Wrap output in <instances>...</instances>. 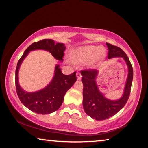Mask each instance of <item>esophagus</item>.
<instances>
[{
    "label": "esophagus",
    "mask_w": 148,
    "mask_h": 148,
    "mask_svg": "<svg viewBox=\"0 0 148 148\" xmlns=\"http://www.w3.org/2000/svg\"><path fill=\"white\" fill-rule=\"evenodd\" d=\"M76 76H77V79H79V80L81 79V78H82V74H80L79 72H77V73L76 74Z\"/></svg>",
    "instance_id": "esophagus-1"
}]
</instances>
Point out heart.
<instances>
[{
	"label": "heart",
	"mask_w": 148,
	"mask_h": 148,
	"mask_svg": "<svg viewBox=\"0 0 148 148\" xmlns=\"http://www.w3.org/2000/svg\"><path fill=\"white\" fill-rule=\"evenodd\" d=\"M106 56V48L103 46L88 45L72 49L70 58L74 64H82L86 62L87 68H95Z\"/></svg>",
	"instance_id": "obj_1"
}]
</instances>
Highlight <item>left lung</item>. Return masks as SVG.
I'll return each mask as SVG.
<instances>
[{"label": "left lung", "instance_id": "8db88e82", "mask_svg": "<svg viewBox=\"0 0 148 148\" xmlns=\"http://www.w3.org/2000/svg\"><path fill=\"white\" fill-rule=\"evenodd\" d=\"M106 45L108 49V59L123 57L128 66V76L121 98L117 101H111L106 99L99 91L96 83L99 71L95 69L82 71V82L84 84V109L88 116L98 121L112 117L123 108L129 99L133 79V69L126 53L119 47L108 43H106Z\"/></svg>", "mask_w": 148, "mask_h": 148}]
</instances>
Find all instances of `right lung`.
<instances>
[{
  "instance_id": "1",
  "label": "right lung",
  "mask_w": 148,
  "mask_h": 148,
  "mask_svg": "<svg viewBox=\"0 0 148 148\" xmlns=\"http://www.w3.org/2000/svg\"><path fill=\"white\" fill-rule=\"evenodd\" d=\"M65 48L64 44H55L54 40L51 39L42 40L34 42L27 47L17 62L15 79L17 94L24 106L35 113L49 114L58 110L64 101L65 93L76 81V72L64 75L62 73L60 65L57 64L54 76L51 82L43 89L29 92L24 91L19 86L18 72L20 66L29 52L36 49L46 50L51 53L56 59L62 61Z\"/></svg>"
}]
</instances>
